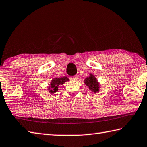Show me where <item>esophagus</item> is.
Returning a JSON list of instances; mask_svg holds the SVG:
<instances>
[{"mask_svg": "<svg viewBox=\"0 0 147 147\" xmlns=\"http://www.w3.org/2000/svg\"><path fill=\"white\" fill-rule=\"evenodd\" d=\"M70 79H71V80H72V81H76L77 79H78V76H75L70 77Z\"/></svg>", "mask_w": 147, "mask_h": 147, "instance_id": "obj_1", "label": "esophagus"}]
</instances>
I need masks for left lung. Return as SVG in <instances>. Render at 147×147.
Instances as JSON below:
<instances>
[{"label": "left lung", "mask_w": 147, "mask_h": 147, "mask_svg": "<svg viewBox=\"0 0 147 147\" xmlns=\"http://www.w3.org/2000/svg\"><path fill=\"white\" fill-rule=\"evenodd\" d=\"M90 76L84 79V83L86 84L87 86H88L89 89L91 91L94 92V93H96V92L99 91V83L94 76L92 74H90Z\"/></svg>", "instance_id": "left-lung-1"}]
</instances>
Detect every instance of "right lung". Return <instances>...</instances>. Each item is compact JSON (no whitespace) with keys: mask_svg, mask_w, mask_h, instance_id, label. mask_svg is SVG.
<instances>
[{"mask_svg":"<svg viewBox=\"0 0 147 147\" xmlns=\"http://www.w3.org/2000/svg\"><path fill=\"white\" fill-rule=\"evenodd\" d=\"M69 81V79L66 77H63V78H54L52 81H51L50 86H49L48 90L49 92L53 94L58 90V86L59 85L64 84L66 81Z\"/></svg>","mask_w":147,"mask_h":147,"instance_id":"1","label":"right lung"}]
</instances>
